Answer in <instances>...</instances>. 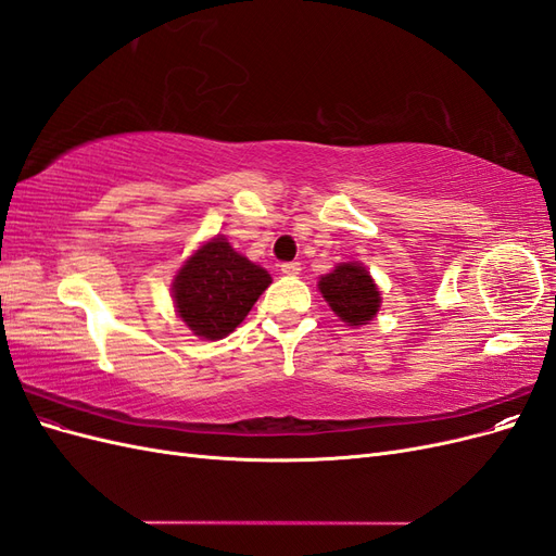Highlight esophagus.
<instances>
[{
  "instance_id": "esophagus-1",
  "label": "esophagus",
  "mask_w": 556,
  "mask_h": 556,
  "mask_svg": "<svg viewBox=\"0 0 556 556\" xmlns=\"http://www.w3.org/2000/svg\"><path fill=\"white\" fill-rule=\"evenodd\" d=\"M280 271H282L285 276H299L301 264H299V262H285V264H280Z\"/></svg>"
}]
</instances>
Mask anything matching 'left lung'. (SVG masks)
I'll list each match as a JSON object with an SVG mask.
<instances>
[{
  "mask_svg": "<svg viewBox=\"0 0 556 556\" xmlns=\"http://www.w3.org/2000/svg\"><path fill=\"white\" fill-rule=\"evenodd\" d=\"M319 292L348 325H366L380 308V292L362 264H341L319 278Z\"/></svg>",
  "mask_w": 556,
  "mask_h": 556,
  "instance_id": "obj_1",
  "label": "left lung"
}]
</instances>
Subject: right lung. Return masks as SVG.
<instances>
[{
	"instance_id": "add662e5",
	"label": "right lung",
	"mask_w": 556,
	"mask_h": 556,
	"mask_svg": "<svg viewBox=\"0 0 556 556\" xmlns=\"http://www.w3.org/2000/svg\"><path fill=\"white\" fill-rule=\"evenodd\" d=\"M271 276L239 255L223 237L201 245L174 280V301L182 323L201 339H225L237 329Z\"/></svg>"
}]
</instances>
